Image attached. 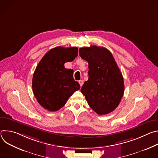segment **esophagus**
Segmentation results:
<instances>
[{"instance_id": "34e87169", "label": "esophagus", "mask_w": 158, "mask_h": 158, "mask_svg": "<svg viewBox=\"0 0 158 158\" xmlns=\"http://www.w3.org/2000/svg\"><path fill=\"white\" fill-rule=\"evenodd\" d=\"M83 83H84V81H83L82 80H80V81H79V84H80V86H81V87L83 85Z\"/></svg>"}]
</instances>
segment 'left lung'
Wrapping results in <instances>:
<instances>
[{"instance_id":"left-lung-1","label":"left lung","mask_w":158,"mask_h":158,"mask_svg":"<svg viewBox=\"0 0 158 158\" xmlns=\"http://www.w3.org/2000/svg\"><path fill=\"white\" fill-rule=\"evenodd\" d=\"M79 56L89 64V79L81 93L97 114L110 113L118 106L124 92L123 77L113 56L106 48L96 46L80 48Z\"/></svg>"}]
</instances>
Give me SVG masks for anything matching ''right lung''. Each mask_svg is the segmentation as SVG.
<instances>
[{"label":"right lung","mask_w":158,"mask_h":158,"mask_svg":"<svg viewBox=\"0 0 158 158\" xmlns=\"http://www.w3.org/2000/svg\"><path fill=\"white\" fill-rule=\"evenodd\" d=\"M78 55L77 48L56 47L42 58L32 78L34 94L39 104L49 111L62 108L80 85L73 78L74 71L66 69L65 62H71Z\"/></svg>","instance_id":"add662e5"}]
</instances>
